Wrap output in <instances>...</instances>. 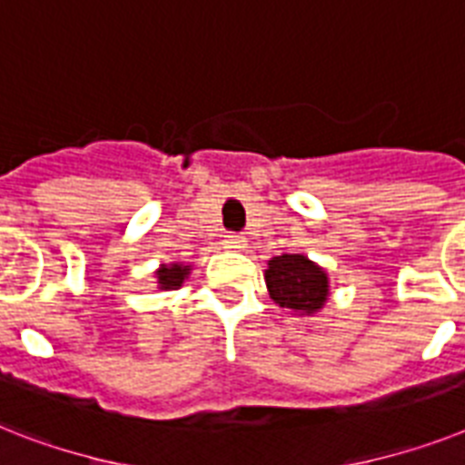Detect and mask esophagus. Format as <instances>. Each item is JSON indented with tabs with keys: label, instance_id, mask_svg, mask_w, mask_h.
I'll return each mask as SVG.
<instances>
[{
	"label": "esophagus",
	"instance_id": "esophagus-1",
	"mask_svg": "<svg viewBox=\"0 0 465 465\" xmlns=\"http://www.w3.org/2000/svg\"><path fill=\"white\" fill-rule=\"evenodd\" d=\"M224 245L229 248V251H239V248H243L245 245V241L241 239L239 233H229V236L224 239Z\"/></svg>",
	"mask_w": 465,
	"mask_h": 465
}]
</instances>
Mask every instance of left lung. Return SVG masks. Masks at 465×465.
I'll return each instance as SVG.
<instances>
[{
  "instance_id": "8db88e82",
  "label": "left lung",
  "mask_w": 465,
  "mask_h": 465,
  "mask_svg": "<svg viewBox=\"0 0 465 465\" xmlns=\"http://www.w3.org/2000/svg\"><path fill=\"white\" fill-rule=\"evenodd\" d=\"M267 289L279 308L311 315L327 301V274L305 255H277L265 272Z\"/></svg>"
}]
</instances>
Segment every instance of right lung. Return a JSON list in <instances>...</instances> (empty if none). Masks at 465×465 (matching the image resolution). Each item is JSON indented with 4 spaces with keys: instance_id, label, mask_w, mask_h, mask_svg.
<instances>
[{
    "instance_id": "obj_1",
    "label": "right lung",
    "mask_w": 465,
    "mask_h": 465,
    "mask_svg": "<svg viewBox=\"0 0 465 465\" xmlns=\"http://www.w3.org/2000/svg\"><path fill=\"white\" fill-rule=\"evenodd\" d=\"M188 270L191 267H181V265H164L160 272H157V284L162 286V289H179L181 284H183V279L188 277Z\"/></svg>"
}]
</instances>
